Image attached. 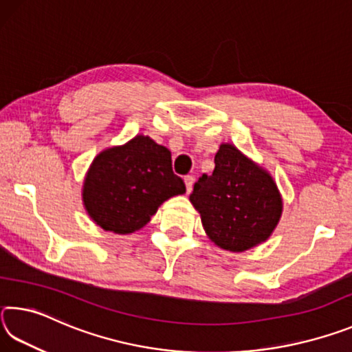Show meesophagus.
Masks as SVG:
<instances>
[{"label": "esophagus", "instance_id": "1", "mask_svg": "<svg viewBox=\"0 0 352 352\" xmlns=\"http://www.w3.org/2000/svg\"><path fill=\"white\" fill-rule=\"evenodd\" d=\"M184 184H186V190L188 194L192 190V186H194V177L192 175H186L184 177Z\"/></svg>", "mask_w": 352, "mask_h": 352}]
</instances>
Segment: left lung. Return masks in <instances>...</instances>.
Segmentation results:
<instances>
[{"label":"left lung","instance_id":"left-lung-1","mask_svg":"<svg viewBox=\"0 0 352 352\" xmlns=\"http://www.w3.org/2000/svg\"><path fill=\"white\" fill-rule=\"evenodd\" d=\"M214 163L212 175H201L189 195L208 237L237 253L265 242L283 214L273 177L228 142L220 144Z\"/></svg>","mask_w":352,"mask_h":352}]
</instances>
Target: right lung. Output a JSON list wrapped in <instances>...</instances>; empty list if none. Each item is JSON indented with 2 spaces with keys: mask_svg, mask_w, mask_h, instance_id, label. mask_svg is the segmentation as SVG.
<instances>
[{
  "mask_svg": "<svg viewBox=\"0 0 352 352\" xmlns=\"http://www.w3.org/2000/svg\"><path fill=\"white\" fill-rule=\"evenodd\" d=\"M184 192L183 180L172 170L169 148L136 135L93 160L83 182L82 200L88 216L100 228L130 234L141 230L163 201Z\"/></svg>",
  "mask_w": 352,
  "mask_h": 352,
  "instance_id": "1",
  "label": "right lung"
}]
</instances>
